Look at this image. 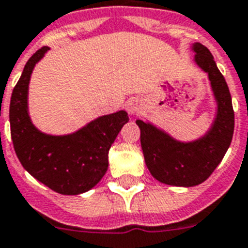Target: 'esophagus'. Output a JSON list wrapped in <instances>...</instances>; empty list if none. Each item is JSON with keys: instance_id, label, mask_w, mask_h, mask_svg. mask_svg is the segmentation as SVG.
I'll return each instance as SVG.
<instances>
[{"instance_id": "esophagus-1", "label": "esophagus", "mask_w": 248, "mask_h": 248, "mask_svg": "<svg viewBox=\"0 0 248 248\" xmlns=\"http://www.w3.org/2000/svg\"><path fill=\"white\" fill-rule=\"evenodd\" d=\"M126 110L130 113V114H139L143 110V104L141 101H139L138 99H130L126 103Z\"/></svg>"}]
</instances>
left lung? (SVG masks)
I'll return each mask as SVG.
<instances>
[{
    "instance_id": "1",
    "label": "left lung",
    "mask_w": 248,
    "mask_h": 248,
    "mask_svg": "<svg viewBox=\"0 0 248 248\" xmlns=\"http://www.w3.org/2000/svg\"><path fill=\"white\" fill-rule=\"evenodd\" d=\"M195 62L208 73L217 101V116L211 130L198 140L181 143L151 124L138 120L140 144L151 174L170 186L191 187L212 174L229 148L234 132V110L229 87L217 69L212 53L195 43Z\"/></svg>"
}]
</instances>
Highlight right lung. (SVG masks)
<instances>
[{"mask_svg": "<svg viewBox=\"0 0 248 248\" xmlns=\"http://www.w3.org/2000/svg\"><path fill=\"white\" fill-rule=\"evenodd\" d=\"M48 49L43 46L28 60L13 90L9 113L11 139L19 161L32 177L58 194L78 195L96 186L107 173L109 149L128 122V116L120 110L99 117L63 137L39 131L28 116V84L32 70Z\"/></svg>", "mask_w": 248, "mask_h": 248, "instance_id": "obj_1", "label": "right lung"}]
</instances>
